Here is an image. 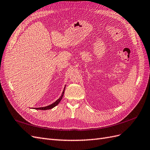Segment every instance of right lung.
<instances>
[{
	"label": "right lung",
	"mask_w": 150,
	"mask_h": 150,
	"mask_svg": "<svg viewBox=\"0 0 150 150\" xmlns=\"http://www.w3.org/2000/svg\"><path fill=\"white\" fill-rule=\"evenodd\" d=\"M65 87H66V85H65V87H64V88H63V92L62 93L61 96L59 97L58 99H57L54 102H53V103H52L49 105L45 106V107H41V108H31V109H37V110H48V109H51L54 108L55 106H57L59 103V102H60L61 100L62 99L63 96L64 95V92H65Z\"/></svg>",
	"instance_id": "right-lung-1"
}]
</instances>
